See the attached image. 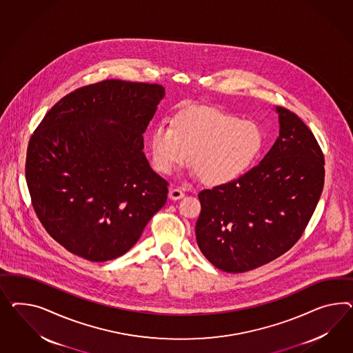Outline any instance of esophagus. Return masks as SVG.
Returning a JSON list of instances; mask_svg holds the SVG:
<instances>
[{"label": "esophagus", "mask_w": 353, "mask_h": 353, "mask_svg": "<svg viewBox=\"0 0 353 353\" xmlns=\"http://www.w3.org/2000/svg\"><path fill=\"white\" fill-rule=\"evenodd\" d=\"M183 196H185V192L179 188H174V189L170 190V198L172 201H179V199H182Z\"/></svg>", "instance_id": "34e87169"}]
</instances>
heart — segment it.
Returning a JSON list of instances; mask_svg holds the SVG:
<instances>
[{"label":"heart","instance_id":"heart-1","mask_svg":"<svg viewBox=\"0 0 353 353\" xmlns=\"http://www.w3.org/2000/svg\"><path fill=\"white\" fill-rule=\"evenodd\" d=\"M263 134L252 121L208 106L182 110L172 124H157L150 146L158 171L171 173L189 161L194 176L208 185H228L243 177L257 162Z\"/></svg>","mask_w":353,"mask_h":353}]
</instances>
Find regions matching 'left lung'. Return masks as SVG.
Masks as SVG:
<instances>
[{
	"label": "left lung",
	"instance_id": "8db88e82",
	"mask_svg": "<svg viewBox=\"0 0 353 353\" xmlns=\"http://www.w3.org/2000/svg\"><path fill=\"white\" fill-rule=\"evenodd\" d=\"M280 134L261 163L228 185L199 192L196 243L213 266L240 274L292 248L324 188V154L312 131L277 106Z\"/></svg>",
	"mask_w": 353,
	"mask_h": 353
}]
</instances>
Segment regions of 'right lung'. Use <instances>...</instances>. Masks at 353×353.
I'll use <instances>...</instances> for the list:
<instances>
[{
    "label": "right lung",
    "instance_id": "add662e5",
    "mask_svg": "<svg viewBox=\"0 0 353 353\" xmlns=\"http://www.w3.org/2000/svg\"><path fill=\"white\" fill-rule=\"evenodd\" d=\"M163 96L161 85L105 79L60 99L32 134V205L70 253L91 262L121 257L165 204L170 183L143 152Z\"/></svg>",
    "mask_w": 353,
    "mask_h": 353
}]
</instances>
